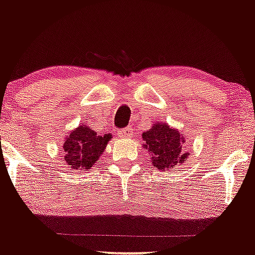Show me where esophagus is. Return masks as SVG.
Here are the masks:
<instances>
[{
	"mask_svg": "<svg viewBox=\"0 0 255 255\" xmlns=\"http://www.w3.org/2000/svg\"><path fill=\"white\" fill-rule=\"evenodd\" d=\"M118 135L120 137H124V139H131L133 137V129H131V127H127L125 129L119 130Z\"/></svg>",
	"mask_w": 255,
	"mask_h": 255,
	"instance_id": "esophagus-1",
	"label": "esophagus"
}]
</instances>
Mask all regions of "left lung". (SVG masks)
<instances>
[{
	"label": "left lung",
	"mask_w": 255,
	"mask_h": 255,
	"mask_svg": "<svg viewBox=\"0 0 255 255\" xmlns=\"http://www.w3.org/2000/svg\"><path fill=\"white\" fill-rule=\"evenodd\" d=\"M142 140L145 141L144 148L150 152L152 164L157 170L169 171L187 162L189 157V152L184 146V134L164 122H157L144 131Z\"/></svg>",
	"instance_id": "left-lung-1"
}]
</instances>
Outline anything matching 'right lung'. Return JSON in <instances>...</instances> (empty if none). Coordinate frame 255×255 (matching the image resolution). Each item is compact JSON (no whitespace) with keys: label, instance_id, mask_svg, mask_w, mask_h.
Returning <instances> with one entry per match:
<instances>
[{"label":"right lung","instance_id":"right-lung-1","mask_svg":"<svg viewBox=\"0 0 255 255\" xmlns=\"http://www.w3.org/2000/svg\"><path fill=\"white\" fill-rule=\"evenodd\" d=\"M111 137V134L98 135L87 125H80L64 137V163L74 171L91 169L103 154Z\"/></svg>","mask_w":255,"mask_h":255}]
</instances>
